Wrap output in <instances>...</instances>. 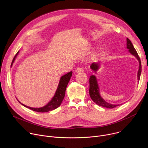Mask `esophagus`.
Here are the masks:
<instances>
[{"instance_id":"obj_1","label":"esophagus","mask_w":148,"mask_h":148,"mask_svg":"<svg viewBox=\"0 0 148 148\" xmlns=\"http://www.w3.org/2000/svg\"><path fill=\"white\" fill-rule=\"evenodd\" d=\"M75 72H76V73H83V72H84V70H83V68H82V67H78V68H76Z\"/></svg>"}]
</instances>
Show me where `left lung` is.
Segmentation results:
<instances>
[{
  "mask_svg": "<svg viewBox=\"0 0 148 148\" xmlns=\"http://www.w3.org/2000/svg\"><path fill=\"white\" fill-rule=\"evenodd\" d=\"M127 48L129 49V51L134 56H135L137 60H138L139 62V71L138 73H137V79L139 80H140V77L142 72V65H141V61H140V59L137 54V52H136L135 48L134 47L133 44L132 43L131 41L129 40V38H127ZM99 63H93L90 65V68L92 70L96 72L98 68H99ZM89 95L91 97V99L92 101L96 103L97 105L105 107L107 108H110V109H112V108H115L117 106H119V105H112L111 103H109L106 102L105 101H104L101 96H100L99 94V87H98L97 82L96 78L95 75H91L90 78H89Z\"/></svg>",
  "mask_w": 148,
  "mask_h": 148,
  "instance_id": "obj_1",
  "label": "left lung"
}]
</instances>
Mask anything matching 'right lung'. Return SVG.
<instances>
[{"instance_id": "obj_1", "label": "right lung", "mask_w": 148, "mask_h": 148, "mask_svg": "<svg viewBox=\"0 0 148 148\" xmlns=\"http://www.w3.org/2000/svg\"><path fill=\"white\" fill-rule=\"evenodd\" d=\"M18 52L16 53V54L14 56L13 60H12V64H11V65H12L13 62H14V61L15 60V58L16 57V55H18ZM72 74H73V72L71 71V72L68 73L61 77L60 81V83H59L58 88H57V90L56 91V93H55L53 97L52 98V100L45 106L42 107V108H33L29 107V106H27L23 104L19 101H18V102L20 103H21L25 107L28 108H29V109H30L34 111L38 112H48V111H50L56 109V108H58L61 105V104L64 99V97L65 95L66 88V86L68 85L69 81L70 80V78L71 77Z\"/></svg>"}]
</instances>
